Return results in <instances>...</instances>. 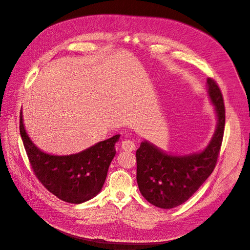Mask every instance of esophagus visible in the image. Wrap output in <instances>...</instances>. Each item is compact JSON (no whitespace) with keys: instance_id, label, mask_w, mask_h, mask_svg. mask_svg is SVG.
Instances as JSON below:
<instances>
[{"instance_id":"1","label":"esophagus","mask_w":250,"mask_h":250,"mask_svg":"<svg viewBox=\"0 0 250 250\" xmlns=\"http://www.w3.org/2000/svg\"><path fill=\"white\" fill-rule=\"evenodd\" d=\"M122 148L125 151H132L135 148V143L133 141H130V140L124 141L123 144H122Z\"/></svg>"}]
</instances>
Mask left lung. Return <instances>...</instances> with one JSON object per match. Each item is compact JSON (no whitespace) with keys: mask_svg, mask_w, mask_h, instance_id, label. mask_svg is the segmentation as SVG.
Listing matches in <instances>:
<instances>
[{"mask_svg":"<svg viewBox=\"0 0 250 250\" xmlns=\"http://www.w3.org/2000/svg\"><path fill=\"white\" fill-rule=\"evenodd\" d=\"M208 92L217 124L208 146L188 155L168 154L145 141L137 150V181L143 196L156 208L169 209L186 202L213 171L225 125V109L217 83L208 79Z\"/></svg>","mask_w":250,"mask_h":250,"instance_id":"left-lung-1","label":"left lung"}]
</instances>
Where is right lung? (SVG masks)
Here are the masks:
<instances>
[{
	"mask_svg": "<svg viewBox=\"0 0 250 250\" xmlns=\"http://www.w3.org/2000/svg\"><path fill=\"white\" fill-rule=\"evenodd\" d=\"M20 133L32 168L42 185L58 198L83 203L100 193L108 167L116 155L120 134L100 142L81 152L54 155L42 151L31 141L20 113Z\"/></svg>",
	"mask_w": 250,
	"mask_h": 250,
	"instance_id": "obj_1",
	"label": "right lung"
}]
</instances>
